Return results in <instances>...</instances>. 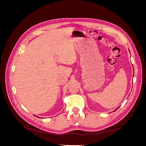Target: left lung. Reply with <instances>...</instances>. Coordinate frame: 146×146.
<instances>
[{
    "instance_id": "left-lung-1",
    "label": "left lung",
    "mask_w": 146,
    "mask_h": 146,
    "mask_svg": "<svg viewBox=\"0 0 146 146\" xmlns=\"http://www.w3.org/2000/svg\"><path fill=\"white\" fill-rule=\"evenodd\" d=\"M115 111H116V110H115Z\"/></svg>"
}]
</instances>
